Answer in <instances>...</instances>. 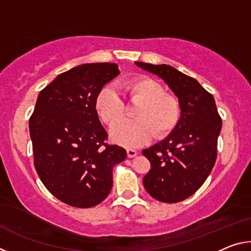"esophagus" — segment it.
Here are the masks:
<instances>
[{
	"label": "esophagus",
	"mask_w": 251,
	"mask_h": 251,
	"mask_svg": "<svg viewBox=\"0 0 251 251\" xmlns=\"http://www.w3.org/2000/svg\"><path fill=\"white\" fill-rule=\"evenodd\" d=\"M126 151H127V157H129V158H131V157H135L136 155H137V151L133 150V148H127Z\"/></svg>",
	"instance_id": "esophagus-1"
}]
</instances>
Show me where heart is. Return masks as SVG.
<instances>
[{
	"label": "heart",
	"instance_id": "heart-1",
	"mask_svg": "<svg viewBox=\"0 0 251 251\" xmlns=\"http://www.w3.org/2000/svg\"><path fill=\"white\" fill-rule=\"evenodd\" d=\"M123 88L131 100L139 101L135 120H121L124 101L112 86H106L96 99V109L107 124L113 142L136 147L150 141L152 135L164 137L175 128L180 118V104L175 96L165 94L164 87L150 77H138L124 83Z\"/></svg>",
	"mask_w": 251,
	"mask_h": 251
}]
</instances>
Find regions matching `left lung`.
<instances>
[{
    "instance_id": "1",
    "label": "left lung",
    "mask_w": 251,
    "mask_h": 251,
    "mask_svg": "<svg viewBox=\"0 0 251 251\" xmlns=\"http://www.w3.org/2000/svg\"><path fill=\"white\" fill-rule=\"evenodd\" d=\"M135 64L163 79L181 110L179 122L167 137L143 150L151 161L144 187L159 201H181L201 188L214 167L222 118L214 97L195 78L166 64Z\"/></svg>"
}]
</instances>
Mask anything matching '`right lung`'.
Masks as SVG:
<instances>
[{
    "label": "right lung",
    "instance_id": "1",
    "mask_svg": "<svg viewBox=\"0 0 251 251\" xmlns=\"http://www.w3.org/2000/svg\"><path fill=\"white\" fill-rule=\"evenodd\" d=\"M120 74L115 63H92L59 74L37 96L29 118L34 166L49 192L67 205L90 208L108 196L113 168L126 151L107 145L96 110L105 84Z\"/></svg>",
    "mask_w": 251,
    "mask_h": 251
}]
</instances>
